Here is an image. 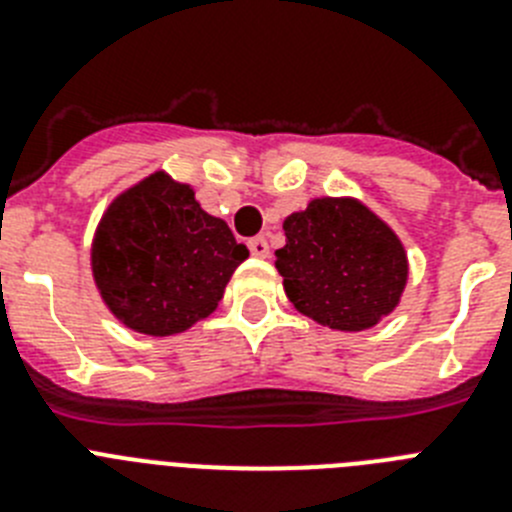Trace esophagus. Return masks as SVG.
<instances>
[{"mask_svg":"<svg viewBox=\"0 0 512 512\" xmlns=\"http://www.w3.org/2000/svg\"><path fill=\"white\" fill-rule=\"evenodd\" d=\"M248 251H251V256H256V259H266V256H269V241H266L264 235L251 238V241H248Z\"/></svg>","mask_w":512,"mask_h":512,"instance_id":"obj_1","label":"esophagus"}]
</instances>
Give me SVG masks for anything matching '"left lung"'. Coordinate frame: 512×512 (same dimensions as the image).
Wrapping results in <instances>:
<instances>
[{
  "label": "left lung",
  "mask_w": 512,
  "mask_h": 512,
  "mask_svg": "<svg viewBox=\"0 0 512 512\" xmlns=\"http://www.w3.org/2000/svg\"><path fill=\"white\" fill-rule=\"evenodd\" d=\"M277 271L297 312L359 333L387 318L408 284V253L395 230L354 197H318L284 220Z\"/></svg>",
  "instance_id": "left-lung-1"
}]
</instances>
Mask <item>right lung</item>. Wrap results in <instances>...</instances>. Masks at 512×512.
Returning <instances> with one entry per match:
<instances>
[{
  "instance_id": "add662e5",
  "label": "right lung",
  "mask_w": 512,
  "mask_h": 512,
  "mask_svg": "<svg viewBox=\"0 0 512 512\" xmlns=\"http://www.w3.org/2000/svg\"><path fill=\"white\" fill-rule=\"evenodd\" d=\"M248 248L207 215L194 189L153 171L117 194L92 241V277L107 310L143 336H176L223 300Z\"/></svg>"
}]
</instances>
